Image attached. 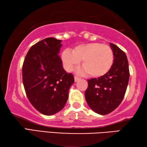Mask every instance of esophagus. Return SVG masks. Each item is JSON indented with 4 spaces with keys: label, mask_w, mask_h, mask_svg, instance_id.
Segmentation results:
<instances>
[{
    "label": "esophagus",
    "mask_w": 147,
    "mask_h": 147,
    "mask_svg": "<svg viewBox=\"0 0 147 147\" xmlns=\"http://www.w3.org/2000/svg\"><path fill=\"white\" fill-rule=\"evenodd\" d=\"M80 79V78H79V77L74 76V81H75V82H77L78 80H79Z\"/></svg>",
    "instance_id": "obj_1"
}]
</instances>
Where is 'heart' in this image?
Masks as SVG:
<instances>
[{"label":"heart","instance_id":"b5f03b06","mask_svg":"<svg viewBox=\"0 0 147 147\" xmlns=\"http://www.w3.org/2000/svg\"><path fill=\"white\" fill-rule=\"evenodd\" d=\"M65 68L71 71L82 60L83 71L91 77L99 78L110 70L113 63V52L109 45L99 43L82 44L72 50H65L61 54Z\"/></svg>","mask_w":147,"mask_h":147}]
</instances>
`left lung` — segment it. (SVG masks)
Segmentation results:
<instances>
[{"mask_svg": "<svg viewBox=\"0 0 147 147\" xmlns=\"http://www.w3.org/2000/svg\"><path fill=\"white\" fill-rule=\"evenodd\" d=\"M113 52V63L105 75L88 80L85 92L87 103L92 110L106 115L117 108L127 89L130 72L126 54L115 45L110 43Z\"/></svg>", "mask_w": 147, "mask_h": 147, "instance_id": "8db88e82", "label": "left lung"}]
</instances>
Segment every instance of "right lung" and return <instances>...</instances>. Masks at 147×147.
Masks as SVG:
<instances>
[{
    "mask_svg": "<svg viewBox=\"0 0 147 147\" xmlns=\"http://www.w3.org/2000/svg\"><path fill=\"white\" fill-rule=\"evenodd\" d=\"M61 40L48 38L32 46L23 65V82L29 101L46 115L61 110L67 101L74 76L67 73L58 55Z\"/></svg>",
    "mask_w": 147,
    "mask_h": 147,
    "instance_id": "add662e5",
    "label": "right lung"
}]
</instances>
